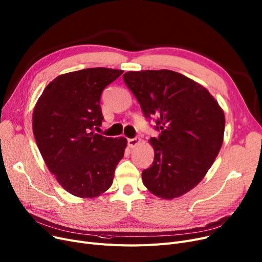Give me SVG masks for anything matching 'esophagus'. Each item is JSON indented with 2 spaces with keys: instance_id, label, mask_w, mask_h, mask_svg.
I'll list each match as a JSON object with an SVG mask.
<instances>
[{
  "instance_id": "obj_1",
  "label": "esophagus",
  "mask_w": 262,
  "mask_h": 262,
  "mask_svg": "<svg viewBox=\"0 0 262 262\" xmlns=\"http://www.w3.org/2000/svg\"><path fill=\"white\" fill-rule=\"evenodd\" d=\"M140 142H141V139L139 138V137H136V138H132V139H128V140H127L128 146H129L130 148H134V147H136L137 145H139Z\"/></svg>"
}]
</instances>
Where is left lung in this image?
I'll use <instances>...</instances> for the list:
<instances>
[{
    "instance_id": "left-lung-1",
    "label": "left lung",
    "mask_w": 262,
    "mask_h": 262,
    "mask_svg": "<svg viewBox=\"0 0 262 262\" xmlns=\"http://www.w3.org/2000/svg\"><path fill=\"white\" fill-rule=\"evenodd\" d=\"M146 119H154L158 138H150L154 161L142 182L166 200L193 189L221 149L225 128L222 108L209 91L171 70L129 71L123 75Z\"/></svg>"
}]
</instances>
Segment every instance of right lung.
I'll use <instances>...</instances> for the list:
<instances>
[{"instance_id":"add662e5","label":"right lung","mask_w":262,"mask_h":262,"mask_svg":"<svg viewBox=\"0 0 262 262\" xmlns=\"http://www.w3.org/2000/svg\"><path fill=\"white\" fill-rule=\"evenodd\" d=\"M122 70L89 68L57 76L33 114V132L50 172L78 198H96L113 185L126 139L93 132L102 125L101 95Z\"/></svg>"}]
</instances>
